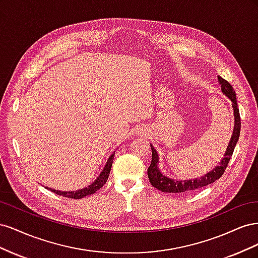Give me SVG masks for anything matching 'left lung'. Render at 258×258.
I'll return each instance as SVG.
<instances>
[{"label":"left lung","mask_w":258,"mask_h":258,"mask_svg":"<svg viewBox=\"0 0 258 258\" xmlns=\"http://www.w3.org/2000/svg\"><path fill=\"white\" fill-rule=\"evenodd\" d=\"M218 82H220L224 95L227 98H229V100L232 102L233 115H235V127H233L232 136L229 141V144L227 146V151H226L224 155V158L221 160L220 165H218L216 168H214L212 171H210L209 173L205 174L204 176H201L200 178L185 179V181H182L181 179V181H179V179L169 178L160 172V170L158 169V161H159L158 154L156 152L154 146L151 145L152 161H151V166L147 169V175H148V178H150L151 184L155 187V188L165 192L185 194V192L196 190V189L202 188V187L212 184L224 174L225 169L228 166V162L231 158L233 150H235L236 144L240 137L241 119H240V113H239V108L237 104L236 92L233 90L232 86L221 76H218Z\"/></svg>","instance_id":"1"}]
</instances>
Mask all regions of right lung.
Masks as SVG:
<instances>
[{
    "label": "right lung",
    "mask_w": 258,
    "mask_h": 258,
    "mask_svg": "<svg viewBox=\"0 0 258 258\" xmlns=\"http://www.w3.org/2000/svg\"><path fill=\"white\" fill-rule=\"evenodd\" d=\"M114 155H115V153H113L110 156V158L107 159V162H106L104 169L102 170V172L100 173V175L96 178V181L93 182L92 184H90L89 186L85 187V188H82V189H79V190H72V191H61V190H57V189H53V188H48V187H46V188L51 190L52 192H54L56 195H59V196H63V197L72 198V199H82L86 196H88V195L95 194L107 181L108 175H110V172H111Z\"/></svg>",
    "instance_id": "right-lung-1"
}]
</instances>
